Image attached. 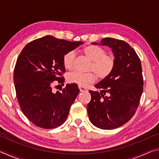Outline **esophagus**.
Instances as JSON below:
<instances>
[{"label": "esophagus", "mask_w": 159, "mask_h": 159, "mask_svg": "<svg viewBox=\"0 0 159 159\" xmlns=\"http://www.w3.org/2000/svg\"><path fill=\"white\" fill-rule=\"evenodd\" d=\"M79 90H80V91L81 93H83V92H87L88 91V90L86 89L85 88H84V87H82V86H79Z\"/></svg>", "instance_id": "obj_1"}]
</instances>
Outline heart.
<instances>
[{
  "instance_id": "1",
  "label": "heart",
  "mask_w": 159,
  "mask_h": 159,
  "mask_svg": "<svg viewBox=\"0 0 159 159\" xmlns=\"http://www.w3.org/2000/svg\"><path fill=\"white\" fill-rule=\"evenodd\" d=\"M83 52L91 61L89 71L95 73L99 79H103L111 73L115 66V58L111 55L106 54L105 50L95 45H88L83 48ZM63 64L68 70L74 68L75 52L74 51H70L64 55ZM94 74L93 72L83 73L76 71L69 74L67 79L70 83H76L80 86H85L95 81L96 76Z\"/></svg>"
}]
</instances>
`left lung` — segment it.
<instances>
[{
  "label": "left lung",
  "instance_id": "left-lung-1",
  "mask_svg": "<svg viewBox=\"0 0 159 159\" xmlns=\"http://www.w3.org/2000/svg\"><path fill=\"white\" fill-rule=\"evenodd\" d=\"M93 45L111 48L115 66L111 74L95 85L100 93L90 90L91 100L87 106L90 122L103 130L120 127L133 116L143 91L140 60L128 43L104 38Z\"/></svg>",
  "mask_w": 159,
  "mask_h": 159
}]
</instances>
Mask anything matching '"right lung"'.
Wrapping results in <instances>:
<instances>
[{"mask_svg": "<svg viewBox=\"0 0 159 159\" xmlns=\"http://www.w3.org/2000/svg\"><path fill=\"white\" fill-rule=\"evenodd\" d=\"M82 44L45 36L29 43L19 55L14 70L17 100L24 114L36 126L55 128L66 120L79 88L71 83L53 93L52 85L64 82L60 77L65 71L64 55Z\"/></svg>", "mask_w": 159, "mask_h": 159, "instance_id": "obj_1", "label": "right lung"}]
</instances>
